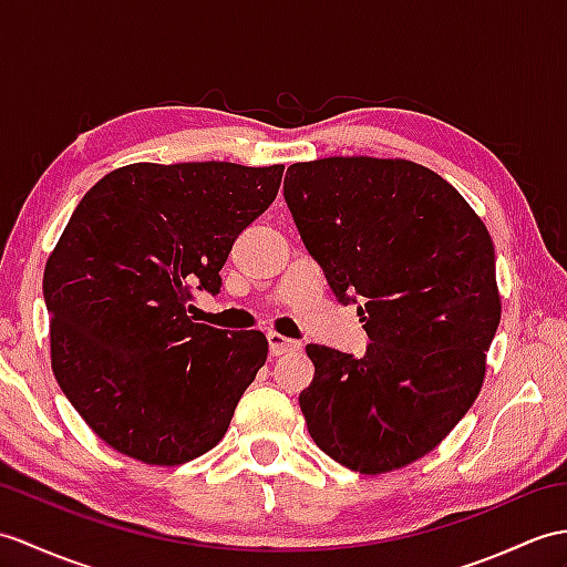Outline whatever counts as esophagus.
<instances>
[{"label":"esophagus","mask_w":567,"mask_h":567,"mask_svg":"<svg viewBox=\"0 0 567 567\" xmlns=\"http://www.w3.org/2000/svg\"><path fill=\"white\" fill-rule=\"evenodd\" d=\"M268 348H270L272 358H278V354L297 350L299 343H297V340H289V338L280 336V333H268Z\"/></svg>","instance_id":"esophagus-1"}]
</instances>
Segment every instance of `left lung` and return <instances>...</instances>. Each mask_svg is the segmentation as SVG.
Masks as SVG:
<instances>
[{
    "instance_id": "1",
    "label": "left lung",
    "mask_w": 567,
    "mask_h": 567,
    "mask_svg": "<svg viewBox=\"0 0 567 567\" xmlns=\"http://www.w3.org/2000/svg\"><path fill=\"white\" fill-rule=\"evenodd\" d=\"M285 203L340 305L358 313L362 358L307 346L299 393L313 442L352 471L384 473L432 452L476 401L499 323L495 248L471 205L405 159L292 164Z\"/></svg>"
}]
</instances>
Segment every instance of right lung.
<instances>
[{
  "label": "right lung",
  "mask_w": 567,
  "mask_h": 567,
  "mask_svg": "<svg viewBox=\"0 0 567 567\" xmlns=\"http://www.w3.org/2000/svg\"><path fill=\"white\" fill-rule=\"evenodd\" d=\"M285 166L130 164L72 213L48 258L52 372L99 437L144 464L213 450L268 358L260 331L193 323L195 289L278 195Z\"/></svg>",
  "instance_id": "add662e5"
}]
</instances>
